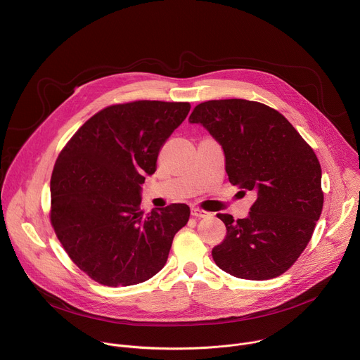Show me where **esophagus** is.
Masks as SVG:
<instances>
[{"instance_id":"34e87169","label":"esophagus","mask_w":360,"mask_h":360,"mask_svg":"<svg viewBox=\"0 0 360 360\" xmlns=\"http://www.w3.org/2000/svg\"><path fill=\"white\" fill-rule=\"evenodd\" d=\"M191 214H192V217H195V218H208V217L211 215L210 212L203 211V210H199V208H192V210H191Z\"/></svg>"}]
</instances>
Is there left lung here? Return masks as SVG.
I'll return each instance as SVG.
<instances>
[{
    "mask_svg": "<svg viewBox=\"0 0 360 360\" xmlns=\"http://www.w3.org/2000/svg\"><path fill=\"white\" fill-rule=\"evenodd\" d=\"M189 122L221 143L229 182L258 195L243 219L218 214L226 236L212 249L215 264L240 279L282 275L311 240L322 212V169L314 149L282 114L255 101L202 102Z\"/></svg>",
    "mask_w": 360,
    "mask_h": 360,
    "instance_id": "left-lung-1",
    "label": "left lung"
}]
</instances>
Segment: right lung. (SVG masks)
Masks as SVG:
<instances>
[{
	"instance_id": "right-lung-1",
	"label": "right lung",
	"mask_w": 360,
	"mask_h": 360,
	"mask_svg": "<svg viewBox=\"0 0 360 360\" xmlns=\"http://www.w3.org/2000/svg\"><path fill=\"white\" fill-rule=\"evenodd\" d=\"M188 102L135 101L89 118L61 150L51 176V224L72 262L107 286L148 281L167 264L189 207L145 215L141 185L184 122Z\"/></svg>"
}]
</instances>
